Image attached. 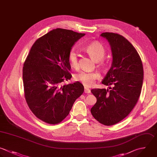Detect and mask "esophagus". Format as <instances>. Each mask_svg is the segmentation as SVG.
I'll return each mask as SVG.
<instances>
[{"instance_id": "esophagus-1", "label": "esophagus", "mask_w": 157, "mask_h": 157, "mask_svg": "<svg viewBox=\"0 0 157 157\" xmlns=\"http://www.w3.org/2000/svg\"><path fill=\"white\" fill-rule=\"evenodd\" d=\"M84 91H85V93H91V90H90L89 88H86V87L85 88Z\"/></svg>"}]
</instances>
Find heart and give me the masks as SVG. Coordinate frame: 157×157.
<instances>
[{
    "label": "heart",
    "mask_w": 157,
    "mask_h": 157,
    "mask_svg": "<svg viewBox=\"0 0 157 157\" xmlns=\"http://www.w3.org/2000/svg\"><path fill=\"white\" fill-rule=\"evenodd\" d=\"M85 52L91 56V58L96 62H99L102 60L105 55V50L102 45L98 42H94L85 47ZM68 60L71 67L77 68L78 65V53L75 48H72L68 54ZM100 67L105 68V64L102 61L99 62ZM100 77L99 74L96 72H86L80 71L75 75V79L81 82L84 86L90 87L93 86L96 80Z\"/></svg>",
    "instance_id": "obj_1"
}]
</instances>
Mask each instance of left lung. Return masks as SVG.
Here are the masks:
<instances>
[{"label": "left lung", "instance_id": "obj_1", "mask_svg": "<svg viewBox=\"0 0 157 157\" xmlns=\"http://www.w3.org/2000/svg\"><path fill=\"white\" fill-rule=\"evenodd\" d=\"M110 47L112 62L102 81L112 88L93 89L96 98L91 109L93 117L99 123L110 126L121 121L131 112L140 96L144 79L141 59L132 45L124 37L112 33H104Z\"/></svg>", "mask_w": 157, "mask_h": 157}]
</instances>
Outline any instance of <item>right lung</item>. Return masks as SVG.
I'll use <instances>...</instances> for the list:
<instances>
[{
	"label": "right lung",
	"instance_id": "obj_1",
	"mask_svg": "<svg viewBox=\"0 0 157 157\" xmlns=\"http://www.w3.org/2000/svg\"><path fill=\"white\" fill-rule=\"evenodd\" d=\"M85 35L61 28L53 29L35 42L24 64L26 101L33 113L47 123L63 120L84 91L79 82L61 83L72 77L68 54Z\"/></svg>",
	"mask_w": 157,
	"mask_h": 157
}]
</instances>
